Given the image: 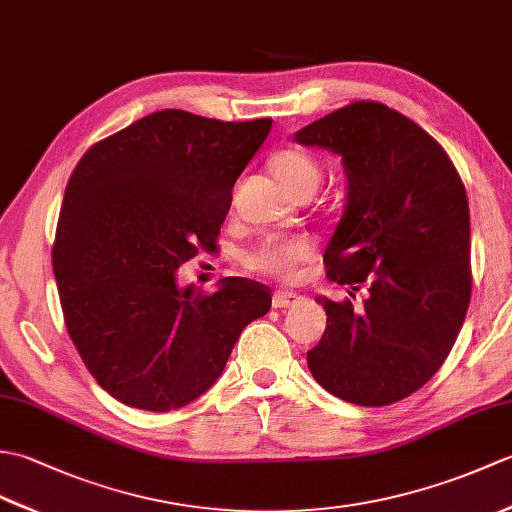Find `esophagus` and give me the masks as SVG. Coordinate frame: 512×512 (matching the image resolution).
<instances>
[{"mask_svg": "<svg viewBox=\"0 0 512 512\" xmlns=\"http://www.w3.org/2000/svg\"><path fill=\"white\" fill-rule=\"evenodd\" d=\"M303 297L295 295V292H288V290H277L273 295V306L279 308V310H286V308H292L297 306V303H301Z\"/></svg>", "mask_w": 512, "mask_h": 512, "instance_id": "obj_1", "label": "esophagus"}]
</instances>
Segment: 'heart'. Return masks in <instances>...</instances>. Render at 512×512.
Listing matches in <instances>:
<instances>
[{"label":"heart","instance_id":"1","mask_svg":"<svg viewBox=\"0 0 512 512\" xmlns=\"http://www.w3.org/2000/svg\"><path fill=\"white\" fill-rule=\"evenodd\" d=\"M270 171L275 178L284 184L292 195L314 193L321 184L323 169L317 158H312L306 151L299 149H281L270 158ZM314 257V244L308 237L290 235V237H266L262 244H257L250 250L246 262L257 273L277 277V279H292L303 264H308Z\"/></svg>","mask_w":512,"mask_h":512}]
</instances>
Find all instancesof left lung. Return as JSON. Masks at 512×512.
I'll list each match as a JSON object with an SVG mask.
<instances>
[{
  "instance_id": "left-lung-1",
  "label": "left lung",
  "mask_w": 512,
  "mask_h": 512,
  "mask_svg": "<svg viewBox=\"0 0 512 512\" xmlns=\"http://www.w3.org/2000/svg\"><path fill=\"white\" fill-rule=\"evenodd\" d=\"M295 140L339 154L347 204L325 248L328 277L354 292L317 301L328 314L308 352L314 380L332 396L385 407L438 372L471 301L469 200L438 140L376 101H356Z\"/></svg>"
}]
</instances>
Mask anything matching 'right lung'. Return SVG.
Listing matches in <instances>:
<instances>
[{"label": "right lung", "mask_w": 512, "mask_h": 512, "mask_svg": "<svg viewBox=\"0 0 512 512\" xmlns=\"http://www.w3.org/2000/svg\"><path fill=\"white\" fill-rule=\"evenodd\" d=\"M270 127L162 110L92 145L72 171L52 246L63 319L96 383L123 405H189L270 310V288L253 279L226 277L211 295L176 279L215 248L235 180Z\"/></svg>", "instance_id": "1"}]
</instances>
